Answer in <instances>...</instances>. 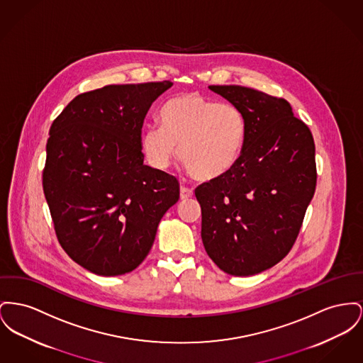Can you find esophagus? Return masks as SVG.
I'll use <instances>...</instances> for the list:
<instances>
[{"label": "esophagus", "instance_id": "34e87169", "mask_svg": "<svg viewBox=\"0 0 363 363\" xmlns=\"http://www.w3.org/2000/svg\"><path fill=\"white\" fill-rule=\"evenodd\" d=\"M179 196H181V200L191 199V197H193V191L191 188H186L185 185H182L181 191H179Z\"/></svg>", "mask_w": 363, "mask_h": 363}]
</instances>
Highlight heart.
Returning <instances> with one entry per match:
<instances>
[{
  "label": "heart",
  "instance_id": "b5f03b06",
  "mask_svg": "<svg viewBox=\"0 0 363 363\" xmlns=\"http://www.w3.org/2000/svg\"><path fill=\"white\" fill-rule=\"evenodd\" d=\"M160 126L144 128L140 147L153 169L166 170L178 156L199 181L226 177L238 164L247 137L238 108L197 93L169 99L159 112Z\"/></svg>",
  "mask_w": 363,
  "mask_h": 363
}]
</instances>
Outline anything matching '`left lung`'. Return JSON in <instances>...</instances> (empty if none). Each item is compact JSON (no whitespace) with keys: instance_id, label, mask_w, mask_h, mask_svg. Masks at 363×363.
I'll return each mask as SVG.
<instances>
[{"instance_id":"obj_1","label":"left lung","mask_w":363,"mask_h":363,"mask_svg":"<svg viewBox=\"0 0 363 363\" xmlns=\"http://www.w3.org/2000/svg\"><path fill=\"white\" fill-rule=\"evenodd\" d=\"M238 108L247 137L226 177L201 184V240L225 273L247 277L284 259L296 241L315 192L313 134L291 104L244 86H208Z\"/></svg>"}]
</instances>
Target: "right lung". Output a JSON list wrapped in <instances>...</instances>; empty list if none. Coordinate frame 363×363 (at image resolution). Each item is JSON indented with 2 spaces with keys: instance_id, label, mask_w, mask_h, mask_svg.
I'll list each match as a JSON object with an SVG mask.
<instances>
[{
  "instance_id": "1",
  "label": "right lung",
  "mask_w": 363,
  "mask_h": 363,
  "mask_svg": "<svg viewBox=\"0 0 363 363\" xmlns=\"http://www.w3.org/2000/svg\"><path fill=\"white\" fill-rule=\"evenodd\" d=\"M170 81L108 85L77 96L53 121L43 174L56 235L68 256L104 277L137 269L163 215L179 199L175 177L144 164L141 128Z\"/></svg>"
}]
</instances>
